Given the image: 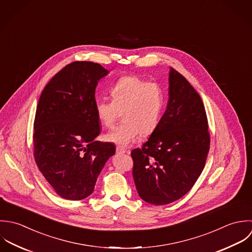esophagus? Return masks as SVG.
<instances>
[{
  "label": "esophagus",
  "instance_id": "1",
  "mask_svg": "<svg viewBox=\"0 0 252 252\" xmlns=\"http://www.w3.org/2000/svg\"><path fill=\"white\" fill-rule=\"evenodd\" d=\"M116 150H117L118 154H129V151H127V150H126V149H124V148H122L120 146H118L116 148Z\"/></svg>",
  "mask_w": 252,
  "mask_h": 252
}]
</instances>
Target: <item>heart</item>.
<instances>
[{
    "label": "heart",
    "instance_id": "1",
    "mask_svg": "<svg viewBox=\"0 0 252 252\" xmlns=\"http://www.w3.org/2000/svg\"><path fill=\"white\" fill-rule=\"evenodd\" d=\"M112 100H97L95 114L101 124L111 127L123 113L124 123L106 133L109 142L128 146L139 134L147 136L158 127L162 108L163 95L155 83L136 76L120 78L110 90Z\"/></svg>",
    "mask_w": 252,
    "mask_h": 252
}]
</instances>
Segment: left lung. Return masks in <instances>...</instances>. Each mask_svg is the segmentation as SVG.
Listing matches in <instances>:
<instances>
[{"instance_id": "obj_1", "label": "left lung", "mask_w": 252, "mask_h": 252, "mask_svg": "<svg viewBox=\"0 0 252 252\" xmlns=\"http://www.w3.org/2000/svg\"><path fill=\"white\" fill-rule=\"evenodd\" d=\"M168 101L156 130L131 152L139 197L155 205L186 195L200 177L209 151L207 118L201 96L169 68Z\"/></svg>"}]
</instances>
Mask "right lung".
<instances>
[{"instance_id": "1", "label": "right lung", "mask_w": 252, "mask_h": 252, "mask_svg": "<svg viewBox=\"0 0 252 252\" xmlns=\"http://www.w3.org/2000/svg\"><path fill=\"white\" fill-rule=\"evenodd\" d=\"M109 71L76 61L59 71L44 89L34 122V156L40 171L62 198L91 196L115 144L95 140L100 123L95 89Z\"/></svg>"}]
</instances>
